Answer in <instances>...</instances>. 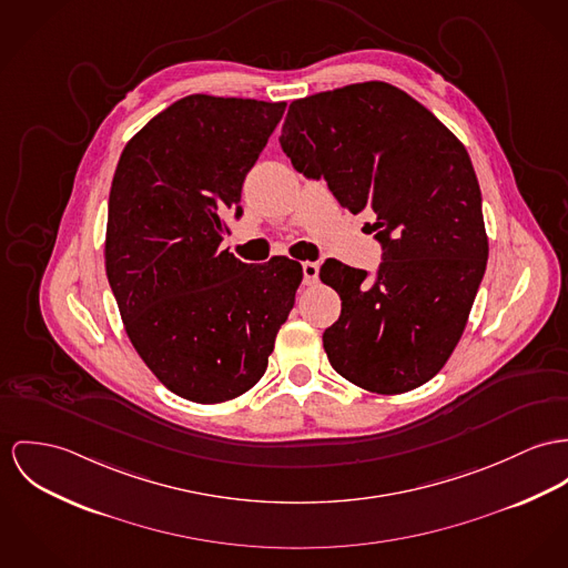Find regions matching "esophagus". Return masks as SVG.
Segmentation results:
<instances>
[{
	"mask_svg": "<svg viewBox=\"0 0 568 568\" xmlns=\"http://www.w3.org/2000/svg\"><path fill=\"white\" fill-rule=\"evenodd\" d=\"M303 274H305V285H315L317 276H320V263H303Z\"/></svg>",
	"mask_w": 568,
	"mask_h": 568,
	"instance_id": "obj_1",
	"label": "esophagus"
}]
</instances>
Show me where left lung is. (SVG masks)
Returning <instances> with one entry per match:
<instances>
[{
	"label": "left lung",
	"mask_w": 568,
	"mask_h": 568,
	"mask_svg": "<svg viewBox=\"0 0 568 568\" xmlns=\"http://www.w3.org/2000/svg\"><path fill=\"white\" fill-rule=\"evenodd\" d=\"M281 146L324 176L352 214L374 212L385 255L376 281L328 260L322 283L342 298L322 342L365 392L397 395L435 378L460 342L488 260L478 176L465 144L404 90L363 82L296 99Z\"/></svg>",
	"instance_id": "1"
}]
</instances>
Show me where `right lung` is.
<instances>
[{
    "label": "right lung",
    "mask_w": 568,
    "mask_h": 568,
    "mask_svg": "<svg viewBox=\"0 0 568 568\" xmlns=\"http://www.w3.org/2000/svg\"><path fill=\"white\" fill-rule=\"evenodd\" d=\"M285 101L190 94L125 144L112 179L105 274L131 346L171 392L220 404L253 389L296 303L303 265L220 251L224 214Z\"/></svg>",
    "instance_id": "obj_1"
}]
</instances>
